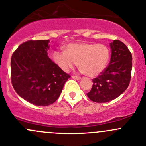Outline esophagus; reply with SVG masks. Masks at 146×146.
Masks as SVG:
<instances>
[{
	"label": "esophagus",
	"instance_id": "34e87169",
	"mask_svg": "<svg viewBox=\"0 0 146 146\" xmlns=\"http://www.w3.org/2000/svg\"><path fill=\"white\" fill-rule=\"evenodd\" d=\"M72 78H73V79H75V80H80V79L81 78L80 76H72Z\"/></svg>",
	"mask_w": 146,
	"mask_h": 146
}]
</instances>
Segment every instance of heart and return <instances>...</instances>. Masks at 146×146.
<instances>
[{
	"instance_id": "heart-1",
	"label": "heart",
	"mask_w": 146,
	"mask_h": 146,
	"mask_svg": "<svg viewBox=\"0 0 146 146\" xmlns=\"http://www.w3.org/2000/svg\"><path fill=\"white\" fill-rule=\"evenodd\" d=\"M110 58V50L104 44L72 43L65 46V51L56 50L53 59L63 70L68 72L76 64L87 76L94 77L106 68Z\"/></svg>"
}]
</instances>
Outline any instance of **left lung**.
Listing matches in <instances>:
<instances>
[{
    "mask_svg": "<svg viewBox=\"0 0 146 146\" xmlns=\"http://www.w3.org/2000/svg\"><path fill=\"white\" fill-rule=\"evenodd\" d=\"M111 60L108 66L95 78L87 93L95 102H107L121 95L129 86L131 78L132 55L125 44L114 40L110 44Z\"/></svg>",
    "mask_w": 146,
    "mask_h": 146,
    "instance_id": "8db88e82",
    "label": "left lung"
}]
</instances>
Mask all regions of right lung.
<instances>
[{
	"label": "right lung",
	"instance_id": "1",
	"mask_svg": "<svg viewBox=\"0 0 146 146\" xmlns=\"http://www.w3.org/2000/svg\"><path fill=\"white\" fill-rule=\"evenodd\" d=\"M49 40L21 44L11 58V82L15 92L29 103L48 106L57 100L70 77L47 56Z\"/></svg>",
	"mask_w": 146,
	"mask_h": 146
}]
</instances>
